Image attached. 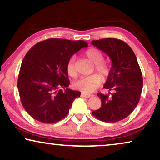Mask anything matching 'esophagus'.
<instances>
[{
	"label": "esophagus",
	"mask_w": 160,
	"mask_h": 160,
	"mask_svg": "<svg viewBox=\"0 0 160 160\" xmlns=\"http://www.w3.org/2000/svg\"><path fill=\"white\" fill-rule=\"evenodd\" d=\"M81 96H82V98H89L92 97V95H90V94H86V93H82L81 94Z\"/></svg>",
	"instance_id": "34e87169"
}]
</instances>
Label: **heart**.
<instances>
[{"label":"heart","mask_w":160,"mask_h":160,"mask_svg":"<svg viewBox=\"0 0 160 160\" xmlns=\"http://www.w3.org/2000/svg\"><path fill=\"white\" fill-rule=\"evenodd\" d=\"M85 55L92 62L95 64V69L103 78L108 77L110 73V68L107 63L102 62L103 54L99 50L91 48L85 52ZM75 57L72 56L69 59L67 64V72L71 76L76 75L75 67ZM102 83V77L99 74L84 76L80 78L75 83L76 88L82 91L83 93H90L96 90Z\"/></svg>","instance_id":"1"}]
</instances>
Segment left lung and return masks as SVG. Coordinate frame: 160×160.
Wrapping results in <instances>:
<instances>
[{
	"label": "left lung",
	"instance_id": "1",
	"mask_svg": "<svg viewBox=\"0 0 160 160\" xmlns=\"http://www.w3.org/2000/svg\"><path fill=\"white\" fill-rule=\"evenodd\" d=\"M92 44L111 58L112 65L103 87L113 92L98 93L101 107L92 113L105 122L121 121L132 113L141 98L143 77L136 56L130 46L119 39L102 38L92 41Z\"/></svg>",
	"mask_w": 160,
	"mask_h": 160
}]
</instances>
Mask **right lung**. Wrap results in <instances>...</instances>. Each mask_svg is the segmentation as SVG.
<instances>
[{"instance_id": "right-lung-1", "label": "right lung", "mask_w": 160, "mask_h": 160, "mask_svg": "<svg viewBox=\"0 0 160 160\" xmlns=\"http://www.w3.org/2000/svg\"><path fill=\"white\" fill-rule=\"evenodd\" d=\"M87 46L84 41L49 38L36 43L27 52L22 62L17 87L22 105L30 117L47 124L66 117L73 100L81 95L80 92L68 88V62Z\"/></svg>"}]
</instances>
